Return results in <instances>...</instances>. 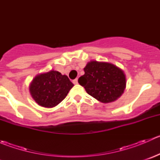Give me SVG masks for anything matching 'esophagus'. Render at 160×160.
<instances>
[{"mask_svg":"<svg viewBox=\"0 0 160 160\" xmlns=\"http://www.w3.org/2000/svg\"><path fill=\"white\" fill-rule=\"evenodd\" d=\"M72 83H74V84H78V80H77V79H75V80H72Z\"/></svg>","mask_w":160,"mask_h":160,"instance_id":"esophagus-1","label":"esophagus"}]
</instances>
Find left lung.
<instances>
[{
	"instance_id": "left-lung-1",
	"label": "left lung",
	"mask_w": 160,
	"mask_h": 160,
	"mask_svg": "<svg viewBox=\"0 0 160 160\" xmlns=\"http://www.w3.org/2000/svg\"><path fill=\"white\" fill-rule=\"evenodd\" d=\"M85 73L78 82L88 94L101 103L114 102L126 88L124 71L114 64L91 60L83 68Z\"/></svg>"
}]
</instances>
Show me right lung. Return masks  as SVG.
<instances>
[{
  "instance_id": "obj_1",
  "label": "right lung",
  "mask_w": 160,
  "mask_h": 160,
  "mask_svg": "<svg viewBox=\"0 0 160 160\" xmlns=\"http://www.w3.org/2000/svg\"><path fill=\"white\" fill-rule=\"evenodd\" d=\"M72 87L73 83L67 75L52 70L35 76L29 85V91L38 105L52 108L67 97Z\"/></svg>"
}]
</instances>
